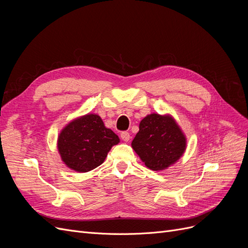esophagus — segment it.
<instances>
[{"label": "esophagus", "mask_w": 248, "mask_h": 248, "mask_svg": "<svg viewBox=\"0 0 248 248\" xmlns=\"http://www.w3.org/2000/svg\"><path fill=\"white\" fill-rule=\"evenodd\" d=\"M121 139L124 140V141H128L130 140V134L127 132V131H123L121 133Z\"/></svg>", "instance_id": "obj_1"}]
</instances>
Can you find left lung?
I'll use <instances>...</instances> for the list:
<instances>
[{"instance_id": "left-lung-1", "label": "left lung", "mask_w": 248, "mask_h": 248, "mask_svg": "<svg viewBox=\"0 0 248 248\" xmlns=\"http://www.w3.org/2000/svg\"><path fill=\"white\" fill-rule=\"evenodd\" d=\"M186 144L184 132L170 115L150 114L140 121L131 147L147 168L158 171L176 163Z\"/></svg>"}]
</instances>
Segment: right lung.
Here are the masks:
<instances>
[{"mask_svg":"<svg viewBox=\"0 0 248 248\" xmlns=\"http://www.w3.org/2000/svg\"><path fill=\"white\" fill-rule=\"evenodd\" d=\"M120 139L96 114L76 118L60 132L57 147L67 168L87 172L99 167Z\"/></svg>","mask_w":248,"mask_h":248,"instance_id":"right-lung-1","label":"right lung"}]
</instances>
